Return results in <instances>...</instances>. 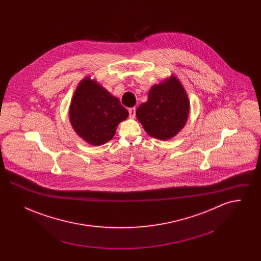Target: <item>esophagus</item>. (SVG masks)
<instances>
[{
  "label": "esophagus",
  "mask_w": 261,
  "mask_h": 261,
  "mask_svg": "<svg viewBox=\"0 0 261 261\" xmlns=\"http://www.w3.org/2000/svg\"><path fill=\"white\" fill-rule=\"evenodd\" d=\"M128 112H129V117L130 118H134L135 117V115H136V109L135 108H130L128 110Z\"/></svg>",
  "instance_id": "obj_1"
}]
</instances>
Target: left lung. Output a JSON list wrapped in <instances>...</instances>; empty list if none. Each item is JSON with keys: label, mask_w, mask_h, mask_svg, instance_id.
Returning a JSON list of instances; mask_svg holds the SVG:
<instances>
[{"label": "left lung", "mask_w": 261, "mask_h": 261, "mask_svg": "<svg viewBox=\"0 0 261 261\" xmlns=\"http://www.w3.org/2000/svg\"><path fill=\"white\" fill-rule=\"evenodd\" d=\"M148 100L137 109L136 116L149 136L169 140L186 124L190 100L176 76L166 78L150 88Z\"/></svg>", "instance_id": "8db88e82"}]
</instances>
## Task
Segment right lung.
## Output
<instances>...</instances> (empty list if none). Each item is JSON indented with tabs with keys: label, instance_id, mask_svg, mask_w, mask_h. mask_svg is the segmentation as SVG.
<instances>
[{
	"label": "right lung",
	"instance_id": "add662e5",
	"mask_svg": "<svg viewBox=\"0 0 261 261\" xmlns=\"http://www.w3.org/2000/svg\"><path fill=\"white\" fill-rule=\"evenodd\" d=\"M127 117L128 111L119 99L95 79L86 77L78 84L69 107V121L88 144L100 146L111 141Z\"/></svg>",
	"mask_w": 261,
	"mask_h": 261
}]
</instances>
